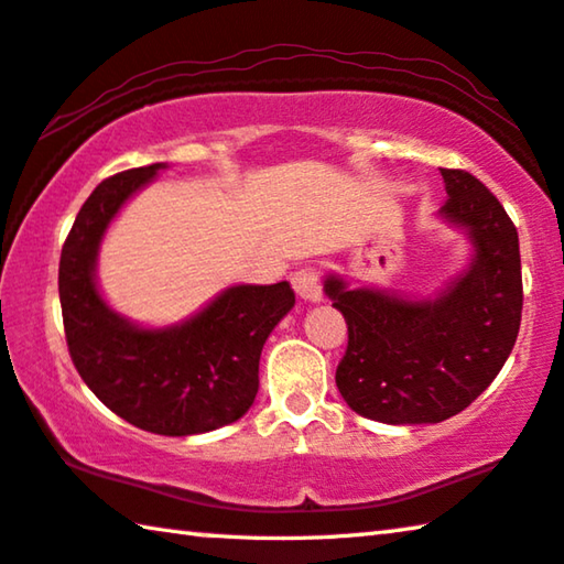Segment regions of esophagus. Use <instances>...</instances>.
Returning a JSON list of instances; mask_svg holds the SVG:
<instances>
[{
	"label": "esophagus",
	"mask_w": 564,
	"mask_h": 564,
	"mask_svg": "<svg viewBox=\"0 0 564 564\" xmlns=\"http://www.w3.org/2000/svg\"><path fill=\"white\" fill-rule=\"evenodd\" d=\"M293 291L299 293L301 299L306 301H322V281H318V268L316 265H304L293 273Z\"/></svg>",
	"instance_id": "34e87169"
}]
</instances>
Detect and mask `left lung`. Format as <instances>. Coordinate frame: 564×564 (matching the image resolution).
Listing matches in <instances>:
<instances>
[{
    "instance_id": "left-lung-1",
    "label": "left lung",
    "mask_w": 564,
    "mask_h": 564,
    "mask_svg": "<svg viewBox=\"0 0 564 564\" xmlns=\"http://www.w3.org/2000/svg\"><path fill=\"white\" fill-rule=\"evenodd\" d=\"M441 215L466 228L476 256L438 299L413 301L326 279L347 322L336 388L355 413L390 425L441 423L481 394L514 349L522 324L519 235L501 202L466 170H441Z\"/></svg>"
}]
</instances>
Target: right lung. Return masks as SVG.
<instances>
[{
	"mask_svg": "<svg viewBox=\"0 0 564 564\" xmlns=\"http://www.w3.org/2000/svg\"><path fill=\"white\" fill-rule=\"evenodd\" d=\"M162 166L126 170L98 184L65 238L57 289L67 351L96 398L141 431L195 435L235 423L253 405L260 351L296 293L285 281L232 285L172 329H139L113 314L96 289L100 238Z\"/></svg>",
	"mask_w": 564,
	"mask_h": 564,
	"instance_id": "1",
	"label": "right lung"
}]
</instances>
